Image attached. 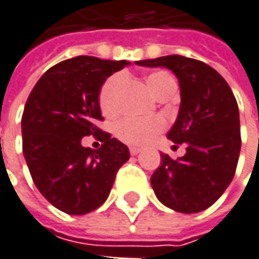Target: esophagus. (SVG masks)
<instances>
[{
    "instance_id": "1",
    "label": "esophagus",
    "mask_w": 259,
    "mask_h": 259,
    "mask_svg": "<svg viewBox=\"0 0 259 259\" xmlns=\"http://www.w3.org/2000/svg\"><path fill=\"white\" fill-rule=\"evenodd\" d=\"M129 151H130V154H132V155H138V154L141 153L142 150H141V148H138V147H130Z\"/></svg>"
}]
</instances>
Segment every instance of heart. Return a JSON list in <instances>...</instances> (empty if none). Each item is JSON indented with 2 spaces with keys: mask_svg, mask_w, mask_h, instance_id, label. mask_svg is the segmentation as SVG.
<instances>
[{
  "mask_svg": "<svg viewBox=\"0 0 259 259\" xmlns=\"http://www.w3.org/2000/svg\"><path fill=\"white\" fill-rule=\"evenodd\" d=\"M124 81L123 74H114L106 78L99 90V106L105 115H115L120 108V90ZM147 82L155 96L163 93L166 89L177 85L174 77L166 71H154L148 74ZM164 129V121L161 118H136L126 117L117 127L115 135L120 141L129 145H144L153 141L155 135Z\"/></svg>",
  "mask_w": 259,
  "mask_h": 259,
  "instance_id": "heart-1",
  "label": "heart"
}]
</instances>
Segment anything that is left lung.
I'll use <instances>...</instances> for the list:
<instances>
[{
  "mask_svg": "<svg viewBox=\"0 0 259 259\" xmlns=\"http://www.w3.org/2000/svg\"><path fill=\"white\" fill-rule=\"evenodd\" d=\"M136 63L170 69L181 90L179 112L167 138L185 144L187 153L178 160L160 154L161 163L151 177L154 193L177 212H201L223 196L237 167L242 141L236 98L204 62L170 55Z\"/></svg>",
  "mask_w": 259,
  "mask_h": 259,
  "instance_id": "8db88e82",
  "label": "left lung"
}]
</instances>
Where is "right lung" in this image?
I'll return each mask as SVG.
<instances>
[{"label": "right lung", "instance_id": "add662e5", "mask_svg": "<svg viewBox=\"0 0 259 259\" xmlns=\"http://www.w3.org/2000/svg\"><path fill=\"white\" fill-rule=\"evenodd\" d=\"M126 60L77 56L42 74L22 115L23 155L38 191L69 215H85L109 196L117 170L129 160V148L101 132L104 145L82 147L84 136L97 134L102 120L99 90Z\"/></svg>", "mask_w": 259, "mask_h": 259}]
</instances>
